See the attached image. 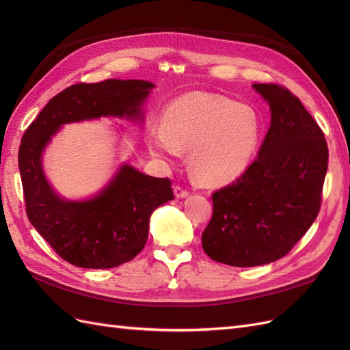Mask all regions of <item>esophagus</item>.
I'll return each instance as SVG.
<instances>
[{"label": "esophagus", "mask_w": 350, "mask_h": 350, "mask_svg": "<svg viewBox=\"0 0 350 350\" xmlns=\"http://www.w3.org/2000/svg\"><path fill=\"white\" fill-rule=\"evenodd\" d=\"M174 191H175V196H176V197H179V198H184V197H187V196L189 194L188 189H187V188H184V187H181V185H175Z\"/></svg>", "instance_id": "1"}]
</instances>
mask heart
Masks as SVG:
<instances>
[{"label":"heart","instance_id":"obj_1","mask_svg":"<svg viewBox=\"0 0 350 350\" xmlns=\"http://www.w3.org/2000/svg\"><path fill=\"white\" fill-rule=\"evenodd\" d=\"M261 121L250 105L220 94L193 93L165 111L163 129H152L147 144L157 157L191 152L193 174L203 184H221L239 176L256 153Z\"/></svg>","mask_w":350,"mask_h":350}]
</instances>
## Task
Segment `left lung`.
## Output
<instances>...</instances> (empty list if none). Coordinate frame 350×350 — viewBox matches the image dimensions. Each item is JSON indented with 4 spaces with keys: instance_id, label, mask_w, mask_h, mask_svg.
<instances>
[{
    "instance_id": "8db88e82",
    "label": "left lung",
    "mask_w": 350,
    "mask_h": 350,
    "mask_svg": "<svg viewBox=\"0 0 350 350\" xmlns=\"http://www.w3.org/2000/svg\"><path fill=\"white\" fill-rule=\"evenodd\" d=\"M270 105L258 156L211 196L213 216L201 235L207 256L235 267L284 257L319 216L328 149L320 125L280 84H252Z\"/></svg>"
}]
</instances>
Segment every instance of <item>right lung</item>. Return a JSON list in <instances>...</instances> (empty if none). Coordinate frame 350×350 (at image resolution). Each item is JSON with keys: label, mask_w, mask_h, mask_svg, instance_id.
I'll return each mask as SVG.
<instances>
[{"label": "right lung", "mask_w": 350, "mask_h": 350, "mask_svg": "<svg viewBox=\"0 0 350 350\" xmlns=\"http://www.w3.org/2000/svg\"><path fill=\"white\" fill-rule=\"evenodd\" d=\"M153 84L144 80L77 83L59 92L23 134L18 149L26 215L58 256L83 269H111L133 260L147 242L153 210L174 200L169 178L124 165L103 191L88 201L59 198L46 183L40 154L62 124L103 115H139Z\"/></svg>", "instance_id": "right-lung-1"}]
</instances>
